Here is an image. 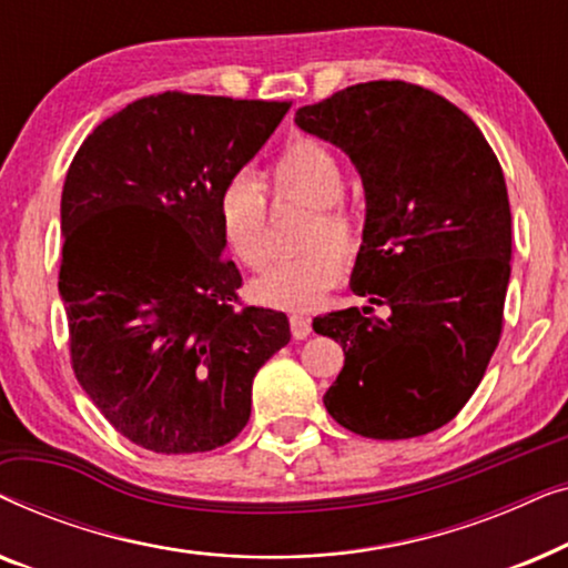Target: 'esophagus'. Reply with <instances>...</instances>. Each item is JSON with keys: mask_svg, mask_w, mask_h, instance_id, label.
I'll return each mask as SVG.
<instances>
[{"mask_svg": "<svg viewBox=\"0 0 568 568\" xmlns=\"http://www.w3.org/2000/svg\"><path fill=\"white\" fill-rule=\"evenodd\" d=\"M290 328H292V336L297 338V341H302V338H307L310 333H313V323H310L307 315H297V313H294V315L290 317Z\"/></svg>", "mask_w": 568, "mask_h": 568, "instance_id": "34e87169", "label": "esophagus"}]
</instances>
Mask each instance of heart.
Masks as SVG:
<instances>
[{"mask_svg": "<svg viewBox=\"0 0 568 568\" xmlns=\"http://www.w3.org/2000/svg\"><path fill=\"white\" fill-rule=\"evenodd\" d=\"M276 199L315 206L305 243L313 251L284 258L253 284L255 300L282 310H307L321 302L346 271V251L359 245L362 230L341 196L346 173L341 160L315 139L286 144L268 168ZM216 220L230 253L247 268L268 261V196L258 178L232 175L216 196Z\"/></svg>", "mask_w": 568, "mask_h": 568, "instance_id": "heart-1", "label": "heart"}]
</instances>
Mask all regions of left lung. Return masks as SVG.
Here are the masks:
<instances>
[{
	"mask_svg": "<svg viewBox=\"0 0 568 568\" xmlns=\"http://www.w3.org/2000/svg\"><path fill=\"white\" fill-rule=\"evenodd\" d=\"M294 123L341 146L367 196L352 290L375 307L315 317L344 346L325 408L369 439L453 422L486 375L504 325L511 212L480 129L437 92L375 80L302 105Z\"/></svg>",
	"mask_w": 568,
	"mask_h": 568,
	"instance_id": "left-lung-1",
	"label": "left lung"
}]
</instances>
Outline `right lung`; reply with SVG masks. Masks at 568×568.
<instances>
[{
  "label": "right lung",
  "instance_id": "1",
  "mask_svg": "<svg viewBox=\"0 0 568 568\" xmlns=\"http://www.w3.org/2000/svg\"><path fill=\"white\" fill-rule=\"evenodd\" d=\"M290 100L139 98L84 139L61 191L59 292L82 390L115 432L162 455L227 445L253 377L290 344L276 310L243 305L216 220L222 185Z\"/></svg>",
  "mask_w": 568,
  "mask_h": 568
}]
</instances>
